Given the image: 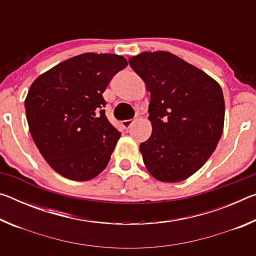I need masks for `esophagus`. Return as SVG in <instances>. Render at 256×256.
<instances>
[{
  "instance_id": "34e87169",
  "label": "esophagus",
  "mask_w": 256,
  "mask_h": 256,
  "mask_svg": "<svg viewBox=\"0 0 256 256\" xmlns=\"http://www.w3.org/2000/svg\"><path fill=\"white\" fill-rule=\"evenodd\" d=\"M134 123V120H123L122 122V126L125 128V130H128L132 126V124Z\"/></svg>"
}]
</instances>
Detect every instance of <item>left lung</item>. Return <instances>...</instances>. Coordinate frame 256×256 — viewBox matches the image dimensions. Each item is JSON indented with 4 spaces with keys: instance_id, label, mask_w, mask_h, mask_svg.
Here are the masks:
<instances>
[{
    "instance_id": "8db88e82",
    "label": "left lung",
    "mask_w": 256,
    "mask_h": 256,
    "mask_svg": "<svg viewBox=\"0 0 256 256\" xmlns=\"http://www.w3.org/2000/svg\"><path fill=\"white\" fill-rule=\"evenodd\" d=\"M128 63L150 92L152 133L140 144L146 170L160 182L184 180L206 164L222 138V90L168 52H144Z\"/></svg>"
}]
</instances>
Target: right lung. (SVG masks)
I'll return each instance as SVG.
<instances>
[{"mask_svg": "<svg viewBox=\"0 0 256 256\" xmlns=\"http://www.w3.org/2000/svg\"><path fill=\"white\" fill-rule=\"evenodd\" d=\"M128 60L116 54L84 53L34 81L24 102L34 144L55 172L89 180L105 170L120 133L105 115L102 97Z\"/></svg>", "mask_w": 256, "mask_h": 256, "instance_id": "right-lung-1", "label": "right lung"}]
</instances>
